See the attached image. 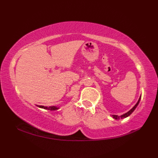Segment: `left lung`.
Returning <instances> with one entry per match:
<instances>
[{"label":"left lung","mask_w":158,"mask_h":158,"mask_svg":"<svg viewBox=\"0 0 158 158\" xmlns=\"http://www.w3.org/2000/svg\"><path fill=\"white\" fill-rule=\"evenodd\" d=\"M140 100H141V96H140L139 99V100H138V102H137V104H136V105H135V106H134L133 107H132V109H131L129 111H127V113H125V114H123V115H121V116H117V115H112V116H113L114 118L116 119V120L122 119V118H126V117H127V116H129L131 114H132L134 111L135 110V109L137 108V106H138L139 103V101H140Z\"/></svg>","instance_id":"8db88e82"}]
</instances>
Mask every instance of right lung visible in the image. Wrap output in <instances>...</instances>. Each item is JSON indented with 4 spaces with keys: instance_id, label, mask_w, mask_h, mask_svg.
<instances>
[{
    "instance_id": "right-lung-1",
    "label": "right lung",
    "mask_w": 158,
    "mask_h": 158,
    "mask_svg": "<svg viewBox=\"0 0 158 158\" xmlns=\"http://www.w3.org/2000/svg\"><path fill=\"white\" fill-rule=\"evenodd\" d=\"M38 107L40 108H42V109H48V110H56L58 108L54 106H40V105H37Z\"/></svg>"
}]
</instances>
